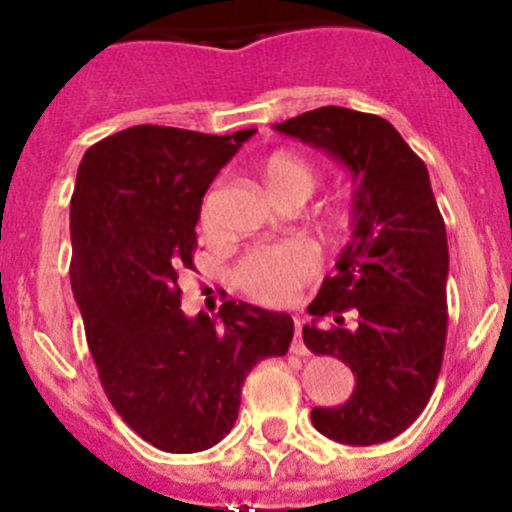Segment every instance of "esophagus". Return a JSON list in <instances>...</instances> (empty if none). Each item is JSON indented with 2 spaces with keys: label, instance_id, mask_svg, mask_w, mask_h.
Instances as JSON below:
<instances>
[{
  "label": "esophagus",
  "instance_id": "34e87169",
  "mask_svg": "<svg viewBox=\"0 0 512 512\" xmlns=\"http://www.w3.org/2000/svg\"><path fill=\"white\" fill-rule=\"evenodd\" d=\"M296 335H294V345H291V350L296 352V355H306V345H303V338H301V330H303V323L299 318H296Z\"/></svg>",
  "mask_w": 512,
  "mask_h": 512
}]
</instances>
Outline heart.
<instances>
[{"mask_svg": "<svg viewBox=\"0 0 512 512\" xmlns=\"http://www.w3.org/2000/svg\"><path fill=\"white\" fill-rule=\"evenodd\" d=\"M260 179L267 196L277 206L286 201L306 204L318 184L316 167L291 150H277L267 155L260 165ZM213 204H216V192L211 189L199 209V226L204 233L213 230ZM316 267V255L306 245L286 243L260 247L240 260L235 269V284L250 299L279 306V303H289L303 284L311 282Z\"/></svg>", "mask_w": 512, "mask_h": 512, "instance_id": "obj_1", "label": "heart"}]
</instances>
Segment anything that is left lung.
<instances>
[{
	"instance_id": "1",
	"label": "left lung",
	"mask_w": 512,
	"mask_h": 512,
	"mask_svg": "<svg viewBox=\"0 0 512 512\" xmlns=\"http://www.w3.org/2000/svg\"><path fill=\"white\" fill-rule=\"evenodd\" d=\"M352 172V240L308 306L303 342L355 374L342 406L313 408L318 432L369 447L401 435L428 406L447 340V230L428 167L389 121L320 106L277 123Z\"/></svg>"
}]
</instances>
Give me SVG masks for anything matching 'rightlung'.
<instances>
[{
	"label": "right lung",
	"instance_id": "1",
	"mask_svg": "<svg viewBox=\"0 0 512 512\" xmlns=\"http://www.w3.org/2000/svg\"><path fill=\"white\" fill-rule=\"evenodd\" d=\"M255 128L233 136L133 126L99 140L70 201V282L106 398L145 442L209 449L238 420L245 376L284 357L289 313L226 301L187 318L179 274L194 269L201 199Z\"/></svg>",
	"mask_w": 512,
	"mask_h": 512
}]
</instances>
